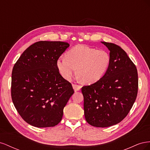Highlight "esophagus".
Returning <instances> with one entry per match:
<instances>
[{"label":"esophagus","mask_w":150,"mask_h":150,"mask_svg":"<svg viewBox=\"0 0 150 150\" xmlns=\"http://www.w3.org/2000/svg\"><path fill=\"white\" fill-rule=\"evenodd\" d=\"M72 88H73L75 91H77L80 90V89L81 88V86L78 84H72Z\"/></svg>","instance_id":"1"}]
</instances>
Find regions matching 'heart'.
Instances as JSON below:
<instances>
[{"mask_svg":"<svg viewBox=\"0 0 150 150\" xmlns=\"http://www.w3.org/2000/svg\"><path fill=\"white\" fill-rule=\"evenodd\" d=\"M110 62V54L106 50H97L86 45L79 44L71 49L66 56L58 58L57 67L66 80L71 79L78 67L79 78L85 83L91 84L103 78Z\"/></svg>","mask_w":150,"mask_h":150,"instance_id":"heart-1","label":"heart"}]
</instances>
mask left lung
Masks as SVG:
<instances>
[{
    "label": "left lung",
    "mask_w": 150,
    "mask_h": 150,
    "mask_svg": "<svg viewBox=\"0 0 150 150\" xmlns=\"http://www.w3.org/2000/svg\"><path fill=\"white\" fill-rule=\"evenodd\" d=\"M101 43L110 51V67L101 79L83 86L81 91L86 121L106 128L119 123L128 114L137 96L138 79L137 67L123 49Z\"/></svg>",
    "instance_id": "left-lung-1"
}]
</instances>
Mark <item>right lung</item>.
Segmentation results:
<instances>
[{"mask_svg":"<svg viewBox=\"0 0 150 150\" xmlns=\"http://www.w3.org/2000/svg\"><path fill=\"white\" fill-rule=\"evenodd\" d=\"M69 44L39 41L26 49L12 72L11 96L25 121L38 128L55 126L74 94L71 84L62 78L57 61Z\"/></svg>","mask_w":150,"mask_h":150,"instance_id":"obj_1","label":"right lung"}]
</instances>
